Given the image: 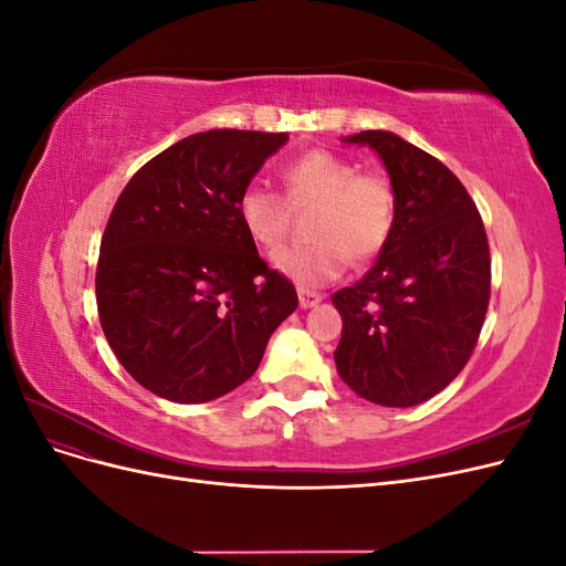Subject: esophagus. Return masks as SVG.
<instances>
[{
  "label": "esophagus",
  "instance_id": "1",
  "mask_svg": "<svg viewBox=\"0 0 566 566\" xmlns=\"http://www.w3.org/2000/svg\"><path fill=\"white\" fill-rule=\"evenodd\" d=\"M297 297H300L302 310H312V306H316L323 300L321 293H314V290H304V287L297 290Z\"/></svg>",
  "mask_w": 566,
  "mask_h": 566
}]
</instances>
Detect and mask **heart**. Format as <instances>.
Segmentation results:
<instances>
[{
    "instance_id": "b5f03b06",
    "label": "heart",
    "mask_w": 566,
    "mask_h": 566,
    "mask_svg": "<svg viewBox=\"0 0 566 566\" xmlns=\"http://www.w3.org/2000/svg\"><path fill=\"white\" fill-rule=\"evenodd\" d=\"M285 195L250 181L238 196L235 210L256 245L273 248L287 227V200L316 205L310 227L314 243L285 245L271 254L283 276L302 287L337 279L352 262H368L389 243L397 224V188L387 175L364 169L333 150L314 148L283 167Z\"/></svg>"
}]
</instances>
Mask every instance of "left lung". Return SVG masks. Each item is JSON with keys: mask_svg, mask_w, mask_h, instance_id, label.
<instances>
[{"mask_svg": "<svg viewBox=\"0 0 566 566\" xmlns=\"http://www.w3.org/2000/svg\"><path fill=\"white\" fill-rule=\"evenodd\" d=\"M397 188V224L361 281L342 287L335 366L358 397L389 408L432 399L465 368L491 297L484 221L451 169L401 136L368 129Z\"/></svg>", "mask_w": 566, "mask_h": 566, "instance_id": "8db88e82", "label": "left lung"}]
</instances>
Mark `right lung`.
I'll use <instances>...</instances> for the list:
<instances>
[{
  "mask_svg": "<svg viewBox=\"0 0 566 566\" xmlns=\"http://www.w3.org/2000/svg\"><path fill=\"white\" fill-rule=\"evenodd\" d=\"M285 142V132L186 136L115 202L96 266L101 328L132 378L163 399L202 403L243 385L297 310L295 285L269 269L235 210Z\"/></svg>",
  "mask_w": 566,
  "mask_h": 566,
  "instance_id": "add662e5",
  "label": "right lung"
}]
</instances>
